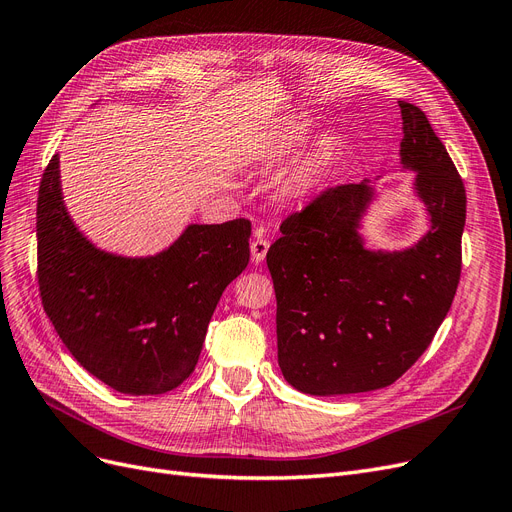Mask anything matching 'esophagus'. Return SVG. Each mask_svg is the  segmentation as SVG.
I'll use <instances>...</instances> for the list:
<instances>
[{"label": "esophagus", "mask_w": 512, "mask_h": 512, "mask_svg": "<svg viewBox=\"0 0 512 512\" xmlns=\"http://www.w3.org/2000/svg\"><path fill=\"white\" fill-rule=\"evenodd\" d=\"M263 230H257L255 232V240L251 242V255H253V261L259 263L265 259V255H268V249H270V240L261 236Z\"/></svg>", "instance_id": "obj_1"}]
</instances>
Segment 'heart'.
Listing matches in <instances>:
<instances>
[{"label":"heart","mask_w":512,"mask_h":512,"mask_svg":"<svg viewBox=\"0 0 512 512\" xmlns=\"http://www.w3.org/2000/svg\"><path fill=\"white\" fill-rule=\"evenodd\" d=\"M301 138V131H297V129H293L291 133H288V144H293V142H297ZM328 157H330V152H328V148H320L314 157H311L309 161H307V165L293 177V182H291V192H301L303 188H305V184L311 180V177H314L316 173H318V169L328 161Z\"/></svg>","instance_id":"obj_1"}]
</instances>
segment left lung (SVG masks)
<instances>
[{
  "label": "left lung",
  "mask_w": 512,
  "mask_h": 512,
  "mask_svg": "<svg viewBox=\"0 0 512 512\" xmlns=\"http://www.w3.org/2000/svg\"><path fill=\"white\" fill-rule=\"evenodd\" d=\"M402 163L431 230L402 253L366 251L358 234L372 188L322 190L288 215L268 251L276 291L278 364L309 395H347L395 383L431 345L462 268L466 192L422 110L399 100Z\"/></svg>",
  "instance_id": "obj_1"
}]
</instances>
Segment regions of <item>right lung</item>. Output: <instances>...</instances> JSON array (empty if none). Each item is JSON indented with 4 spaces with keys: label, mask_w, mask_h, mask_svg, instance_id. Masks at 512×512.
<instances>
[{
    "label": "right lung",
    "mask_w": 512,
    "mask_h": 512,
    "mask_svg": "<svg viewBox=\"0 0 512 512\" xmlns=\"http://www.w3.org/2000/svg\"><path fill=\"white\" fill-rule=\"evenodd\" d=\"M251 221L188 226L154 257L98 251L62 203L58 154L39 182L41 303L73 358L121 393L159 395L194 372L226 286L249 263Z\"/></svg>",
    "instance_id": "1"
}]
</instances>
